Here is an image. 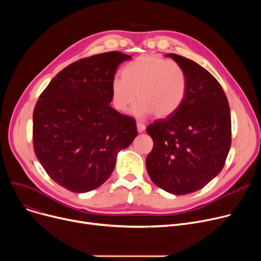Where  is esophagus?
Here are the masks:
<instances>
[{"instance_id":"34e87169","label":"esophagus","mask_w":261,"mask_h":261,"mask_svg":"<svg viewBox=\"0 0 261 261\" xmlns=\"http://www.w3.org/2000/svg\"><path fill=\"white\" fill-rule=\"evenodd\" d=\"M136 128H138V131H139L140 133H142L143 131H145L146 126L144 125V123H142V122H138V123H136Z\"/></svg>"}]
</instances>
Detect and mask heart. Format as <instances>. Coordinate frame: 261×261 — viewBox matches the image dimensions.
Here are the masks:
<instances>
[{"instance_id": "heart-1", "label": "heart", "mask_w": 261, "mask_h": 261, "mask_svg": "<svg viewBox=\"0 0 261 261\" xmlns=\"http://www.w3.org/2000/svg\"><path fill=\"white\" fill-rule=\"evenodd\" d=\"M121 77L111 82L112 103L119 112H126L138 98L133 108L135 116L154 114L158 118H166L185 100L187 76L174 61L142 55L123 66Z\"/></svg>"}]
</instances>
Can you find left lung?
<instances>
[{"mask_svg": "<svg viewBox=\"0 0 261 261\" xmlns=\"http://www.w3.org/2000/svg\"><path fill=\"white\" fill-rule=\"evenodd\" d=\"M166 57L184 68L187 93L174 114L147 127L153 148L146 168L158 187L181 196L203 188L222 170L231 143L230 110L208 71L180 55Z\"/></svg>", "mask_w": 261, "mask_h": 261, "instance_id": "obj_1", "label": "left lung"}]
</instances>
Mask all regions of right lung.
Masks as SVG:
<instances>
[{"instance_id": "obj_1", "label": "right lung", "mask_w": 261, "mask_h": 261, "mask_svg": "<svg viewBox=\"0 0 261 261\" xmlns=\"http://www.w3.org/2000/svg\"><path fill=\"white\" fill-rule=\"evenodd\" d=\"M130 58L108 51L67 65L36 103L35 153L51 180L73 193L102 185L114 170L117 153L138 135L134 118L110 106L116 70Z\"/></svg>"}]
</instances>
